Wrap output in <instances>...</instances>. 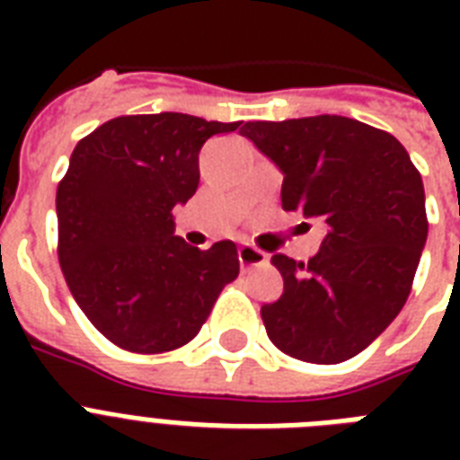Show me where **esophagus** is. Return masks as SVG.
Masks as SVG:
<instances>
[{
  "instance_id": "obj_1",
  "label": "esophagus",
  "mask_w": 460,
  "mask_h": 460,
  "mask_svg": "<svg viewBox=\"0 0 460 460\" xmlns=\"http://www.w3.org/2000/svg\"><path fill=\"white\" fill-rule=\"evenodd\" d=\"M267 260H270V255H267L265 251L255 248V245H241V248H238V262H241L243 270H248V267L267 265Z\"/></svg>"
}]
</instances>
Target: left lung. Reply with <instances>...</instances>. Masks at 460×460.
Returning a JSON list of instances; mask_svg holds the SVG:
<instances>
[{"label": "left lung", "mask_w": 460, "mask_h": 460, "mask_svg": "<svg viewBox=\"0 0 460 460\" xmlns=\"http://www.w3.org/2000/svg\"><path fill=\"white\" fill-rule=\"evenodd\" d=\"M241 136L284 173L281 208L327 224L307 262L272 255L284 294L260 310L267 336L305 363L358 356L413 287L428 241L420 172L392 133L336 114L248 121Z\"/></svg>", "instance_id": "8db88e82"}]
</instances>
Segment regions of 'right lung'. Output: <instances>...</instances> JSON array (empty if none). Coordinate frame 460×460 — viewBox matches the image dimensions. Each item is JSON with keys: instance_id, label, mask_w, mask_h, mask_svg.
I'll list each match as a JSON object with an SVG mask.
<instances>
[{"instance_id": "obj_1", "label": "right lung", "mask_w": 460, "mask_h": 460, "mask_svg": "<svg viewBox=\"0 0 460 460\" xmlns=\"http://www.w3.org/2000/svg\"><path fill=\"white\" fill-rule=\"evenodd\" d=\"M236 128L162 111L110 119L78 140L57 188V252L75 303L119 349L188 343L238 277L234 241L193 248L173 236L172 215L198 188L202 143Z\"/></svg>"}]
</instances>
